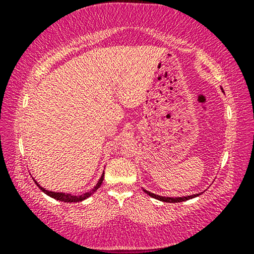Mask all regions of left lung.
Returning <instances> with one entry per match:
<instances>
[{
    "instance_id": "1",
    "label": "left lung",
    "mask_w": 254,
    "mask_h": 254,
    "mask_svg": "<svg viewBox=\"0 0 254 254\" xmlns=\"http://www.w3.org/2000/svg\"><path fill=\"white\" fill-rule=\"evenodd\" d=\"M143 190L145 193L148 194L149 196L154 197V199H157L159 201H162V202H170V203H176V202H183V201H187L190 199H194V197L201 195V193H197V194H192V195H187V196H179V197H169V196H161V195H157V194H154V193H150L149 190Z\"/></svg>"
}]
</instances>
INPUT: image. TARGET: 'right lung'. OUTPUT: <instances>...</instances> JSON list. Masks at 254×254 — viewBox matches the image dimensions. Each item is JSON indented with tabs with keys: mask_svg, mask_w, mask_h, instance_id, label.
Masks as SVG:
<instances>
[{
	"mask_svg": "<svg viewBox=\"0 0 254 254\" xmlns=\"http://www.w3.org/2000/svg\"><path fill=\"white\" fill-rule=\"evenodd\" d=\"M33 180H34V183H36V185H37L38 187H39V189H40L41 190H43V192H44L45 194H46V195L51 196V197H53V199H55V200L64 201V202H81V201L85 200V199H88L89 196H91L92 194L95 193L96 190L99 189L100 185H102L103 180H104V172H103V175L100 176V178H99V180H98V183L96 184V186L93 187L92 190H90L89 192L83 193V194H81V195H71V194H69V193H64V192H53V190H46V189H44L43 186H40V184L38 183L36 179L33 178Z\"/></svg>",
	"mask_w": 254,
	"mask_h": 254,
	"instance_id": "obj_1",
	"label": "right lung"
}]
</instances>
